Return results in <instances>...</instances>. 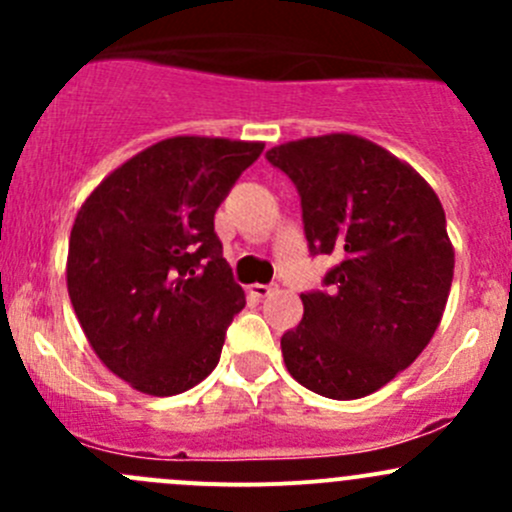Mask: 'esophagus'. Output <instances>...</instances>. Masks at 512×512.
Masks as SVG:
<instances>
[{
	"instance_id": "esophagus-1",
	"label": "esophagus",
	"mask_w": 512,
	"mask_h": 512,
	"mask_svg": "<svg viewBox=\"0 0 512 512\" xmlns=\"http://www.w3.org/2000/svg\"><path fill=\"white\" fill-rule=\"evenodd\" d=\"M275 285H260V282H257V285H250L247 287V292L252 294V297H270L272 292H275Z\"/></svg>"
}]
</instances>
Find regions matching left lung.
I'll use <instances>...</instances> for the list:
<instances>
[{"mask_svg":"<svg viewBox=\"0 0 512 512\" xmlns=\"http://www.w3.org/2000/svg\"><path fill=\"white\" fill-rule=\"evenodd\" d=\"M267 160L297 185L309 252L339 260L282 334L287 371L327 399L374 394L441 324L453 282L441 200L406 160L354 133L282 143Z\"/></svg>","mask_w":512,"mask_h":512,"instance_id":"obj_1","label":"left lung"}]
</instances>
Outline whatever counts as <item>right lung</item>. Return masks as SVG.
I'll return each mask as SVG.
<instances>
[{
  "label": "right lung",
  "mask_w": 512,
  "mask_h": 512,
  "mask_svg": "<svg viewBox=\"0 0 512 512\" xmlns=\"http://www.w3.org/2000/svg\"><path fill=\"white\" fill-rule=\"evenodd\" d=\"M265 143L173 136L118 165L76 213L66 287L108 371L148 396L193 389L245 307L215 210Z\"/></svg>",
  "instance_id": "1"
}]
</instances>
